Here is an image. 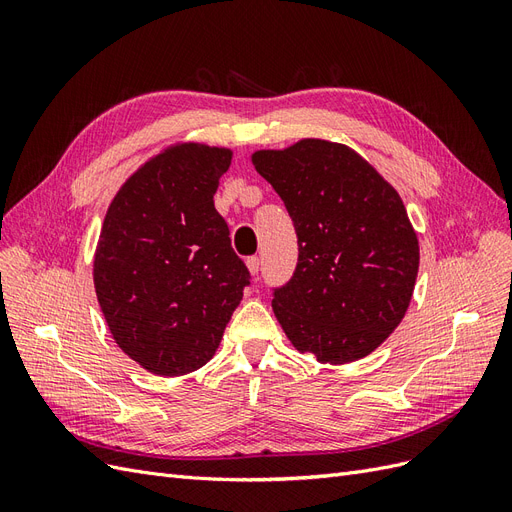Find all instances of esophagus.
<instances>
[{"instance_id": "34e87169", "label": "esophagus", "mask_w": 512, "mask_h": 512, "mask_svg": "<svg viewBox=\"0 0 512 512\" xmlns=\"http://www.w3.org/2000/svg\"><path fill=\"white\" fill-rule=\"evenodd\" d=\"M245 267H247V271H250V275H258V269H260V258L258 256H250L245 260Z\"/></svg>"}]
</instances>
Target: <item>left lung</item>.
<instances>
[{"instance_id": "8db88e82", "label": "left lung", "mask_w": 512, "mask_h": 512, "mask_svg": "<svg viewBox=\"0 0 512 512\" xmlns=\"http://www.w3.org/2000/svg\"><path fill=\"white\" fill-rule=\"evenodd\" d=\"M252 164L299 237L297 269L271 303L277 322L318 363L363 359L399 327L414 292L421 254L404 200L352 147L322 138L254 151Z\"/></svg>"}]
</instances>
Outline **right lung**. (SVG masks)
Returning <instances> with one entry per match:
<instances>
[{"label": "right lung", "mask_w": 512, "mask_h": 512, "mask_svg": "<svg viewBox=\"0 0 512 512\" xmlns=\"http://www.w3.org/2000/svg\"><path fill=\"white\" fill-rule=\"evenodd\" d=\"M232 149L175 143L138 166L106 209L94 288L115 344L156 376L203 367L250 284L213 194Z\"/></svg>", "instance_id": "obj_1"}]
</instances>
